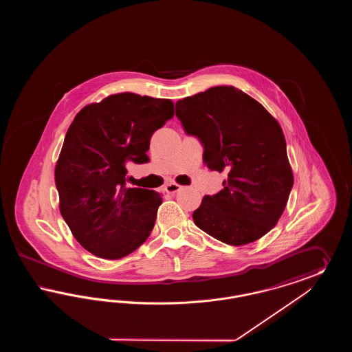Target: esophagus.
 <instances>
[{"label":"esophagus","instance_id":"34e87169","mask_svg":"<svg viewBox=\"0 0 352 352\" xmlns=\"http://www.w3.org/2000/svg\"><path fill=\"white\" fill-rule=\"evenodd\" d=\"M181 188H182V186L174 184V182H170V184H168L166 186H165V191H166L168 194H174V192H178Z\"/></svg>","mask_w":352,"mask_h":352}]
</instances>
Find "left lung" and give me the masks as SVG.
Returning <instances> with one entry per match:
<instances>
[{
  "mask_svg": "<svg viewBox=\"0 0 352 352\" xmlns=\"http://www.w3.org/2000/svg\"><path fill=\"white\" fill-rule=\"evenodd\" d=\"M184 132L203 145L207 168L226 171L224 188L206 195L194 223L230 245H244L268 234L284 212L293 173L280 124L234 87H212L177 101Z\"/></svg>",
  "mask_w": 352,
  "mask_h": 352,
  "instance_id": "obj_1",
  "label": "left lung"
}]
</instances>
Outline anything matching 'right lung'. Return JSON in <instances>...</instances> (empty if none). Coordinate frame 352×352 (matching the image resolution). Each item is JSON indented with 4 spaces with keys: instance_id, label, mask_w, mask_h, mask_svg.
Here are the masks:
<instances>
[{
    "instance_id": "obj_1",
    "label": "right lung",
    "mask_w": 352,
    "mask_h": 352,
    "mask_svg": "<svg viewBox=\"0 0 352 352\" xmlns=\"http://www.w3.org/2000/svg\"><path fill=\"white\" fill-rule=\"evenodd\" d=\"M173 116L171 100L124 92L84 107L74 118L55 184L60 214L87 251L116 260L149 237L162 198L128 187L126 165L149 162L151 135Z\"/></svg>"
}]
</instances>
